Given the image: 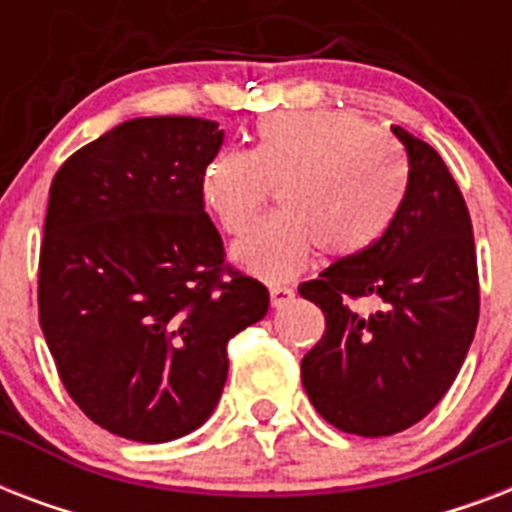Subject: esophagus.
Here are the masks:
<instances>
[{
  "label": "esophagus",
  "mask_w": 512,
  "mask_h": 512,
  "mask_svg": "<svg viewBox=\"0 0 512 512\" xmlns=\"http://www.w3.org/2000/svg\"><path fill=\"white\" fill-rule=\"evenodd\" d=\"M295 297V289L289 287H279V284H273L271 287V305L273 308H284Z\"/></svg>",
  "instance_id": "34e87169"
}]
</instances>
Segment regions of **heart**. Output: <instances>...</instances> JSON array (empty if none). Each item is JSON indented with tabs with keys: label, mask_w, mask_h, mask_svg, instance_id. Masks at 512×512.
Segmentation results:
<instances>
[{
	"label": "heart",
	"mask_w": 512,
	"mask_h": 512,
	"mask_svg": "<svg viewBox=\"0 0 512 512\" xmlns=\"http://www.w3.org/2000/svg\"><path fill=\"white\" fill-rule=\"evenodd\" d=\"M279 191V212L231 247L233 265L263 281L295 276L319 247L356 257L393 223L406 191L404 156L342 111H281L257 122L252 151L223 148L199 193L220 228L241 233Z\"/></svg>",
	"instance_id": "b5f03b06"
}]
</instances>
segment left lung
<instances>
[{"label": "left lung", "instance_id": "obj_1", "mask_svg": "<svg viewBox=\"0 0 512 512\" xmlns=\"http://www.w3.org/2000/svg\"><path fill=\"white\" fill-rule=\"evenodd\" d=\"M409 162L393 223L372 247L337 260L300 295L327 329L300 374L316 412L356 436H393L420 422L452 388L478 324L473 225L444 159L404 127H390ZM381 305L361 317L345 299Z\"/></svg>", "mask_w": 512, "mask_h": 512}]
</instances>
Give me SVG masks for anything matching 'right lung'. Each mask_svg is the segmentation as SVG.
Instances as JSON below:
<instances>
[{"instance_id": "obj_1", "label": "right lung", "mask_w": 512, "mask_h": 512, "mask_svg": "<svg viewBox=\"0 0 512 512\" xmlns=\"http://www.w3.org/2000/svg\"><path fill=\"white\" fill-rule=\"evenodd\" d=\"M225 130L143 116L68 156L50 185L39 324L79 409L114 436L164 444L215 412L225 345L268 313V289L223 276L199 177Z\"/></svg>"}]
</instances>
